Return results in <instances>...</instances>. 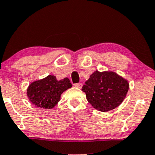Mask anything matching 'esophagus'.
Here are the masks:
<instances>
[{
  "label": "esophagus",
  "instance_id": "obj_1",
  "mask_svg": "<svg viewBox=\"0 0 155 155\" xmlns=\"http://www.w3.org/2000/svg\"><path fill=\"white\" fill-rule=\"evenodd\" d=\"M74 86H75L76 87L80 89V88L82 87V84H81V83H76V84H74Z\"/></svg>",
  "mask_w": 155,
  "mask_h": 155
}]
</instances>
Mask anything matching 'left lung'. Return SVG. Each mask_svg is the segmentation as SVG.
<instances>
[{"label": "left lung", "instance_id": "8db88e82", "mask_svg": "<svg viewBox=\"0 0 155 155\" xmlns=\"http://www.w3.org/2000/svg\"><path fill=\"white\" fill-rule=\"evenodd\" d=\"M128 81L113 71H95L82 87L87 100L93 108L106 112L114 109L124 101Z\"/></svg>", "mask_w": 155, "mask_h": 155}]
</instances>
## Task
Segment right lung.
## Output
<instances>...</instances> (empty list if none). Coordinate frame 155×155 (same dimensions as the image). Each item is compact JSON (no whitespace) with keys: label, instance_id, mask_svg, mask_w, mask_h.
Wrapping results in <instances>:
<instances>
[{"label":"right lung","instance_id":"right-lung-1","mask_svg":"<svg viewBox=\"0 0 155 155\" xmlns=\"http://www.w3.org/2000/svg\"><path fill=\"white\" fill-rule=\"evenodd\" d=\"M71 87L68 78L58 81L56 76L49 75L44 79L32 82L27 90V95L34 106L49 109L58 104L61 94Z\"/></svg>","mask_w":155,"mask_h":155}]
</instances>
